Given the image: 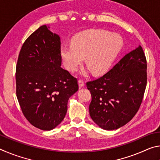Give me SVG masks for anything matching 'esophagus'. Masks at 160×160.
I'll return each mask as SVG.
<instances>
[{
    "label": "esophagus",
    "instance_id": "esophagus-1",
    "mask_svg": "<svg viewBox=\"0 0 160 160\" xmlns=\"http://www.w3.org/2000/svg\"><path fill=\"white\" fill-rule=\"evenodd\" d=\"M78 85H79V88H83L84 86H85V82H84V81L82 80H78Z\"/></svg>",
    "mask_w": 160,
    "mask_h": 160
}]
</instances>
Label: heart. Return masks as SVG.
I'll return each instance as SVG.
<instances>
[{
  "label": "heart",
  "instance_id": "b5f03b06",
  "mask_svg": "<svg viewBox=\"0 0 160 160\" xmlns=\"http://www.w3.org/2000/svg\"><path fill=\"white\" fill-rule=\"evenodd\" d=\"M123 45V39L118 34L90 29L75 34L71 44H63L60 52L64 66L69 72L76 71L85 57L86 64L93 74L99 75L112 68Z\"/></svg>",
  "mask_w": 160,
  "mask_h": 160
}]
</instances>
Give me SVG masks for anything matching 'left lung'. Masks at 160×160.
Wrapping results in <instances>:
<instances>
[{"instance_id":"left-lung-1","label":"left lung","mask_w":160,"mask_h":160,"mask_svg":"<svg viewBox=\"0 0 160 160\" xmlns=\"http://www.w3.org/2000/svg\"><path fill=\"white\" fill-rule=\"evenodd\" d=\"M147 62L142 47L127 53L99 79L87 82L92 119L99 128L118 129L138 111L147 84Z\"/></svg>"}]
</instances>
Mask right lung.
Here are the masks:
<instances>
[{
  "instance_id": "1",
  "label": "right lung",
  "mask_w": 160,
  "mask_h": 160,
  "mask_svg": "<svg viewBox=\"0 0 160 160\" xmlns=\"http://www.w3.org/2000/svg\"><path fill=\"white\" fill-rule=\"evenodd\" d=\"M48 25L29 36L20 50L16 66V94L24 116L43 131L63 120L68 101L78 90V80L61 68V39Z\"/></svg>"
}]
</instances>
